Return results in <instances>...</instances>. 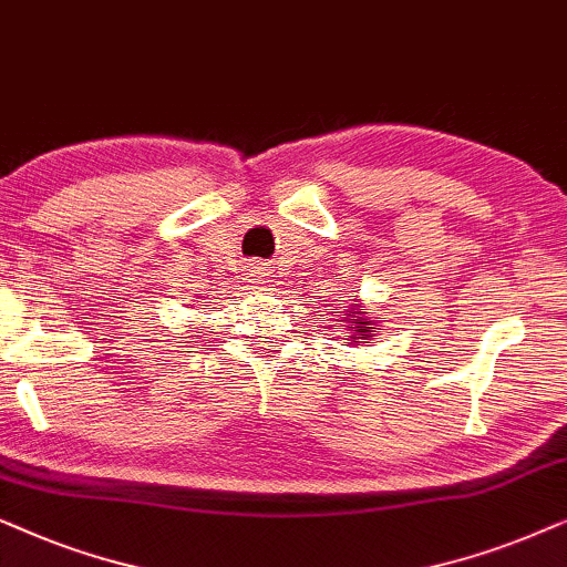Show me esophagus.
<instances>
[{
  "label": "esophagus",
  "instance_id": "34e87169",
  "mask_svg": "<svg viewBox=\"0 0 567 567\" xmlns=\"http://www.w3.org/2000/svg\"><path fill=\"white\" fill-rule=\"evenodd\" d=\"M248 275L256 277V279L267 277V264H261V261H254V264H248Z\"/></svg>",
  "mask_w": 567,
  "mask_h": 567
}]
</instances>
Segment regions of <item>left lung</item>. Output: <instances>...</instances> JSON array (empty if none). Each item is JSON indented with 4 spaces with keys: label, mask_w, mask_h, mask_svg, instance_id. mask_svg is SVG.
<instances>
[{
    "label": "left lung",
    "mask_w": 567,
    "mask_h": 567,
    "mask_svg": "<svg viewBox=\"0 0 567 567\" xmlns=\"http://www.w3.org/2000/svg\"><path fill=\"white\" fill-rule=\"evenodd\" d=\"M354 308H358V311H350V313H358V316H352V319H350V327H347V329L352 331V339H365L368 334H371L373 323L368 321L365 316H362V313H365V308L358 306V303H354Z\"/></svg>",
    "instance_id": "left-lung-1"
}]
</instances>
